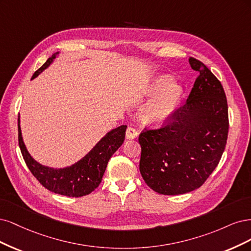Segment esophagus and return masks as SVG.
I'll use <instances>...</instances> for the list:
<instances>
[{"label": "esophagus", "instance_id": "obj_1", "mask_svg": "<svg viewBox=\"0 0 251 251\" xmlns=\"http://www.w3.org/2000/svg\"><path fill=\"white\" fill-rule=\"evenodd\" d=\"M137 136V131L133 127H128L126 130V139L127 140H133Z\"/></svg>", "mask_w": 251, "mask_h": 251}]
</instances>
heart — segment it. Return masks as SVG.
I'll return each instance as SVG.
<instances>
[{
  "label": "heart",
  "mask_w": 251,
  "mask_h": 251,
  "mask_svg": "<svg viewBox=\"0 0 251 251\" xmlns=\"http://www.w3.org/2000/svg\"><path fill=\"white\" fill-rule=\"evenodd\" d=\"M181 88L173 83L172 78L168 75H160L153 79L147 95L154 97L145 104L140 111V119L144 124L158 127L164 125L175 110L181 96Z\"/></svg>",
  "instance_id": "obj_1"
}]
</instances>
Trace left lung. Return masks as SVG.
Instances as JSON below:
<instances>
[{"label": "left lung", "mask_w": 251, "mask_h": 251, "mask_svg": "<svg viewBox=\"0 0 251 251\" xmlns=\"http://www.w3.org/2000/svg\"><path fill=\"white\" fill-rule=\"evenodd\" d=\"M199 73L189 98L169 123L140 134V172L163 195L200 188L219 164L228 134L227 100L221 82L201 61L190 57Z\"/></svg>", "instance_id": "left-lung-1"}]
</instances>
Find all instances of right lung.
Returning <instances> with one entry per match:
<instances>
[{
  "mask_svg": "<svg viewBox=\"0 0 251 251\" xmlns=\"http://www.w3.org/2000/svg\"><path fill=\"white\" fill-rule=\"evenodd\" d=\"M58 54L59 52L54 53L34 73L31 80L36 78L40 73L49 68ZM20 123L19 115V145L22 155L31 173L46 189L69 197H82L88 195L99 187L109 158L122 146L127 128L126 125H122L112 129L95 145V147L84 157L72 166L66 168H51L39 164L30 155L23 141Z\"/></svg>",
  "mask_w": 251,
  "mask_h": 251,
  "instance_id": "right-lung-1",
  "label": "right lung"
}]
</instances>
